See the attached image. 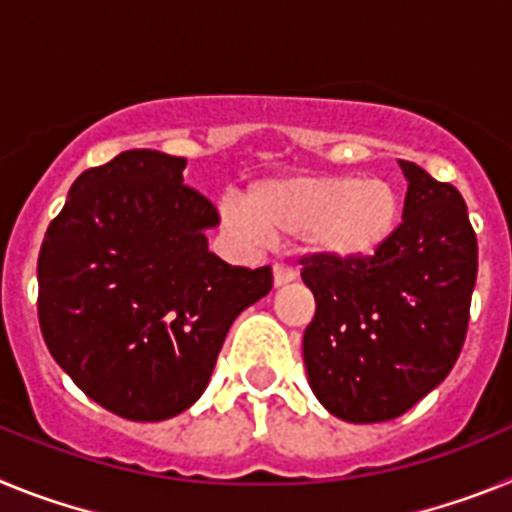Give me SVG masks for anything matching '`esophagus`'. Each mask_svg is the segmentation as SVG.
Listing matches in <instances>:
<instances>
[{
  "label": "esophagus",
  "instance_id": "34e87169",
  "mask_svg": "<svg viewBox=\"0 0 512 512\" xmlns=\"http://www.w3.org/2000/svg\"><path fill=\"white\" fill-rule=\"evenodd\" d=\"M297 277V269L289 264H274V284L282 287V284H289Z\"/></svg>",
  "mask_w": 512,
  "mask_h": 512
}]
</instances>
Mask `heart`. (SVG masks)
<instances>
[{
    "label": "heart",
    "mask_w": 512,
    "mask_h": 512,
    "mask_svg": "<svg viewBox=\"0 0 512 512\" xmlns=\"http://www.w3.org/2000/svg\"><path fill=\"white\" fill-rule=\"evenodd\" d=\"M243 209L225 205V220L238 233H300L305 246L325 259L364 261L395 238L402 200L379 176L292 174L253 184Z\"/></svg>",
    "instance_id": "1"
}]
</instances>
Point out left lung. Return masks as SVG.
Listing matches in <instances>:
<instances>
[{"instance_id":"obj_1","label":"left lung","mask_w":512,"mask_h":512,"mask_svg":"<svg viewBox=\"0 0 512 512\" xmlns=\"http://www.w3.org/2000/svg\"><path fill=\"white\" fill-rule=\"evenodd\" d=\"M408 179L402 223L364 261L302 256L315 295L302 354L312 392L336 418L384 423L449 377L469 328L477 233L449 182L400 161Z\"/></svg>"}]
</instances>
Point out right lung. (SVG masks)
Instances as JSON below:
<instances>
[{"label": "right lung", "instance_id": "obj_1", "mask_svg": "<svg viewBox=\"0 0 512 512\" xmlns=\"http://www.w3.org/2000/svg\"><path fill=\"white\" fill-rule=\"evenodd\" d=\"M187 158L125 151L71 184L38 256L45 346L81 392L153 423L205 392L233 320L269 295L271 266L207 251L217 207L184 184Z\"/></svg>", "mask_w": 512, "mask_h": 512}]
</instances>
